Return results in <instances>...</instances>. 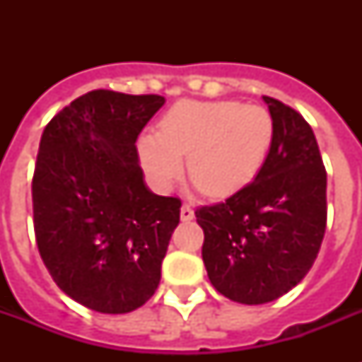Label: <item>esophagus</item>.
<instances>
[{"label":"esophagus","instance_id":"obj_1","mask_svg":"<svg viewBox=\"0 0 362 362\" xmlns=\"http://www.w3.org/2000/svg\"><path fill=\"white\" fill-rule=\"evenodd\" d=\"M193 209L189 206V204H182V209H180V218L182 221H192L193 220Z\"/></svg>","mask_w":362,"mask_h":362}]
</instances>
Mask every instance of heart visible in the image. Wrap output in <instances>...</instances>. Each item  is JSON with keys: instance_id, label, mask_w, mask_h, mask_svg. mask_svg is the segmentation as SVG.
Here are the masks:
<instances>
[{"instance_id": "obj_1", "label": "heart", "mask_w": 362, "mask_h": 362, "mask_svg": "<svg viewBox=\"0 0 362 362\" xmlns=\"http://www.w3.org/2000/svg\"><path fill=\"white\" fill-rule=\"evenodd\" d=\"M274 141L267 109L238 101H182L139 141L141 161L161 189L182 173L210 197L240 192L263 169Z\"/></svg>"}]
</instances>
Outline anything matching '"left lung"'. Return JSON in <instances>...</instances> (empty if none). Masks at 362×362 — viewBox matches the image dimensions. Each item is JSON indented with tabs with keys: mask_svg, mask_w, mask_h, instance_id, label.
I'll return each mask as SVG.
<instances>
[{
	"mask_svg": "<svg viewBox=\"0 0 362 362\" xmlns=\"http://www.w3.org/2000/svg\"><path fill=\"white\" fill-rule=\"evenodd\" d=\"M274 141L252 184L195 210L210 284L240 304L291 291L312 269L327 227V173L308 122L263 95Z\"/></svg>",
	"mask_w": 362,
	"mask_h": 362,
	"instance_id": "obj_1",
	"label": "left lung"
}]
</instances>
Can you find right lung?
I'll return each mask as SVG.
<instances>
[{
	"instance_id": "obj_1",
	"label": "right lung",
	"mask_w": 362,
	"mask_h": 362,
	"mask_svg": "<svg viewBox=\"0 0 362 362\" xmlns=\"http://www.w3.org/2000/svg\"><path fill=\"white\" fill-rule=\"evenodd\" d=\"M163 103L93 90L42 131L31 182L37 247L59 289L101 314L152 297L180 221V199L148 189L135 146Z\"/></svg>"
}]
</instances>
